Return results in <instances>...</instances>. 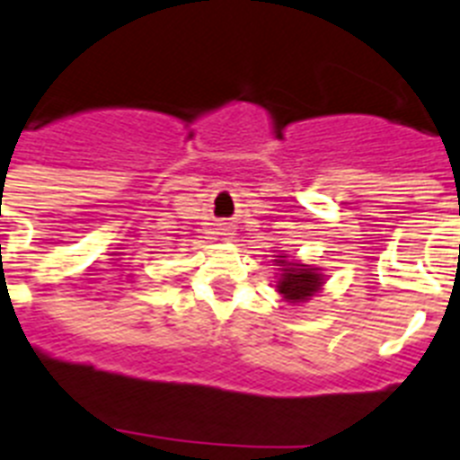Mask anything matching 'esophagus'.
I'll use <instances>...</instances> for the list:
<instances>
[{
  "instance_id": "34e87169",
  "label": "esophagus",
  "mask_w": 460,
  "mask_h": 460,
  "mask_svg": "<svg viewBox=\"0 0 460 460\" xmlns=\"http://www.w3.org/2000/svg\"><path fill=\"white\" fill-rule=\"evenodd\" d=\"M230 230H233V227H230V226H223V233H226V234H230Z\"/></svg>"
}]
</instances>
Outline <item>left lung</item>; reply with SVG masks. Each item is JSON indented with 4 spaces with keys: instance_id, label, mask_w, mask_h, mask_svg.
Returning a JSON list of instances; mask_svg holds the SVG:
<instances>
[{
    "instance_id": "8db88e82",
    "label": "left lung",
    "mask_w": 460,
    "mask_h": 460,
    "mask_svg": "<svg viewBox=\"0 0 460 460\" xmlns=\"http://www.w3.org/2000/svg\"><path fill=\"white\" fill-rule=\"evenodd\" d=\"M286 258V256H281ZM284 265L281 270V281H279V293H284L286 300L290 302H300V300H307L309 296H314L321 286V279L319 274L314 272L309 265H293V262H286V261H279Z\"/></svg>"
}]
</instances>
